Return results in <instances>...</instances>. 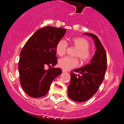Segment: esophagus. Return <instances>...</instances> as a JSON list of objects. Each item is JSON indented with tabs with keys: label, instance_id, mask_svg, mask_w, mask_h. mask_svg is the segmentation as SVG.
<instances>
[{
	"label": "esophagus",
	"instance_id": "esophagus-1",
	"mask_svg": "<svg viewBox=\"0 0 124 124\" xmlns=\"http://www.w3.org/2000/svg\"><path fill=\"white\" fill-rule=\"evenodd\" d=\"M62 72H63V73H65V72H67V71L66 70H62Z\"/></svg>",
	"mask_w": 124,
	"mask_h": 124
}]
</instances>
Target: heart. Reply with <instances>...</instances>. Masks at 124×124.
<instances>
[{
	"label": "heart",
	"instance_id": "heart-1",
	"mask_svg": "<svg viewBox=\"0 0 124 124\" xmlns=\"http://www.w3.org/2000/svg\"><path fill=\"white\" fill-rule=\"evenodd\" d=\"M70 43L78 49L75 54V56L79 58L82 63L89 62L92 58V53L89 49V42L86 38L83 37H74L70 39ZM68 44L63 39H61L57 42L55 47L56 54L62 56L66 52ZM79 65V60L77 58L65 57L59 59L58 65L63 70H69L77 67Z\"/></svg>",
	"mask_w": 124,
	"mask_h": 124
}]
</instances>
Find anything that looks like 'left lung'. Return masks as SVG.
Returning <instances> with one entry per match:
<instances>
[{
  "label": "left lung",
  "mask_w": 124,
  "mask_h": 124,
  "mask_svg": "<svg viewBox=\"0 0 124 124\" xmlns=\"http://www.w3.org/2000/svg\"><path fill=\"white\" fill-rule=\"evenodd\" d=\"M85 34L92 37L94 40L96 51L90 63L75 69L70 73V83L68 86V96L75 101H86L97 92L104 78L107 69L106 50L96 35L91 33Z\"/></svg>",
  "instance_id": "left-lung-1"
}]
</instances>
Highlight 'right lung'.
I'll list each match as a JSON object with an SVG mask.
<instances>
[{
    "instance_id": "right-lung-1",
    "label": "right lung",
    "mask_w": 124,
    "mask_h": 124,
    "mask_svg": "<svg viewBox=\"0 0 124 124\" xmlns=\"http://www.w3.org/2000/svg\"><path fill=\"white\" fill-rule=\"evenodd\" d=\"M63 28L47 26L39 29L27 41L20 54V82L28 96L38 98L46 95L55 78L62 73L55 47L66 32ZM49 66L46 70L45 68Z\"/></svg>"
}]
</instances>
